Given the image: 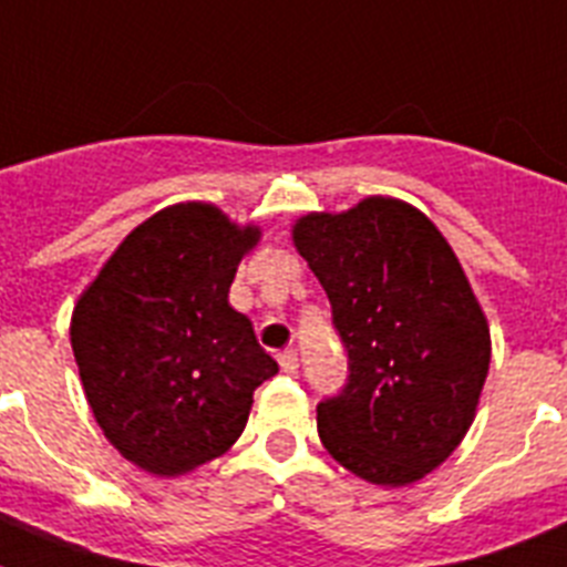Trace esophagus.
Segmentation results:
<instances>
[{
  "label": "esophagus",
  "instance_id": "esophagus-1",
  "mask_svg": "<svg viewBox=\"0 0 567 567\" xmlns=\"http://www.w3.org/2000/svg\"><path fill=\"white\" fill-rule=\"evenodd\" d=\"M278 363L280 369L287 374H295L298 372V352H292V349H287V352H280L278 354Z\"/></svg>",
  "mask_w": 567,
  "mask_h": 567
}]
</instances>
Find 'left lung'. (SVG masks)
I'll use <instances>...</instances> for the list:
<instances>
[{"label":"left lung","mask_w":567,"mask_h":567,"mask_svg":"<svg viewBox=\"0 0 567 567\" xmlns=\"http://www.w3.org/2000/svg\"><path fill=\"white\" fill-rule=\"evenodd\" d=\"M292 244L349 352V383L318 405L320 443L365 483H417L463 443L491 363L488 320L452 244L392 195L300 215Z\"/></svg>","instance_id":"8db88e82"}]
</instances>
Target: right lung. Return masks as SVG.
I'll return each mask as SVG.
<instances>
[{"label":"right lung","mask_w":567,"mask_h":567,"mask_svg":"<svg viewBox=\"0 0 567 567\" xmlns=\"http://www.w3.org/2000/svg\"><path fill=\"white\" fill-rule=\"evenodd\" d=\"M260 227L207 202L138 224L79 295L70 346L93 417L153 477H182L240 437L252 392L278 374L252 320L229 307Z\"/></svg>","instance_id":"right-lung-1"}]
</instances>
